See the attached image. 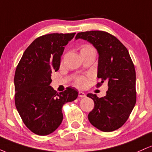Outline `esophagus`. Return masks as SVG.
Returning <instances> with one entry per match:
<instances>
[{"instance_id":"esophagus-1","label":"esophagus","mask_w":152,"mask_h":152,"mask_svg":"<svg viewBox=\"0 0 152 152\" xmlns=\"http://www.w3.org/2000/svg\"><path fill=\"white\" fill-rule=\"evenodd\" d=\"M78 97H80V98H83V97H86V94H85L82 91H79L78 92Z\"/></svg>"}]
</instances>
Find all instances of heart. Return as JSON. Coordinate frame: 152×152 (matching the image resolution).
Listing matches in <instances>:
<instances>
[{"label":"heart","mask_w":152,"mask_h":152,"mask_svg":"<svg viewBox=\"0 0 152 152\" xmlns=\"http://www.w3.org/2000/svg\"><path fill=\"white\" fill-rule=\"evenodd\" d=\"M80 52H81V56L88 54L90 53H96V50L93 46L89 44H83L81 46L80 48ZM75 84L78 87H83L86 85V79L83 76L76 78L75 79Z\"/></svg>","instance_id":"b5f03b06"}]
</instances>
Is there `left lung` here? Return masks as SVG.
<instances>
[{
	"label": "left lung",
	"mask_w": 152,
	"mask_h": 152,
	"mask_svg": "<svg viewBox=\"0 0 152 152\" xmlns=\"http://www.w3.org/2000/svg\"><path fill=\"white\" fill-rule=\"evenodd\" d=\"M76 40H86L93 44L99 53L98 74L101 82L108 83L105 96L96 94L87 96L94 102V109L88 114L90 123L102 132H113L123 126L129 117L137 102L136 71L127 48L114 36L102 31L78 33Z\"/></svg>",
	"instance_id": "8db88e82"
}]
</instances>
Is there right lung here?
Masks as SVG:
<instances>
[{"instance_id":"right-lung-1","label":"right lung","mask_w":152,"mask_h":152,"mask_svg":"<svg viewBox=\"0 0 152 152\" xmlns=\"http://www.w3.org/2000/svg\"><path fill=\"white\" fill-rule=\"evenodd\" d=\"M72 34H50L35 39L24 51L15 72V104L23 122L40 136L53 133L63 120L62 107L78 97L67 87L57 93L50 86L51 74L59 69L64 46Z\"/></svg>"}]
</instances>
